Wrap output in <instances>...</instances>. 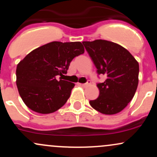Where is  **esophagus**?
I'll list each match as a JSON object with an SVG mask.
<instances>
[{
    "mask_svg": "<svg viewBox=\"0 0 157 157\" xmlns=\"http://www.w3.org/2000/svg\"><path fill=\"white\" fill-rule=\"evenodd\" d=\"M91 84V82H90V81H88L87 82H86V83H80V85L81 86H82V87H87V86H89V85Z\"/></svg>",
    "mask_w": 157,
    "mask_h": 157,
    "instance_id": "obj_1",
    "label": "esophagus"
}]
</instances>
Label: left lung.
Listing matches in <instances>:
<instances>
[{"instance_id":"left-lung-1","label":"left lung","mask_w":157,"mask_h":157,"mask_svg":"<svg viewBox=\"0 0 157 157\" xmlns=\"http://www.w3.org/2000/svg\"><path fill=\"white\" fill-rule=\"evenodd\" d=\"M86 51L98 75L107 77L97 84L100 95L89 102L91 107L103 114L122 111L134 97L139 82V63L122 46L105 40L83 41Z\"/></svg>"}]
</instances>
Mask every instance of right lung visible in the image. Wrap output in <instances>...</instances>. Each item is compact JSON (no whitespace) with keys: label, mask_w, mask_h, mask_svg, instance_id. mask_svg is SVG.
Wrapping results in <instances>:
<instances>
[{"label":"right lung","mask_w":157,"mask_h":157,"mask_svg":"<svg viewBox=\"0 0 157 157\" xmlns=\"http://www.w3.org/2000/svg\"><path fill=\"white\" fill-rule=\"evenodd\" d=\"M84 52L80 42L53 41L35 48L20 61L16 84L27 107L46 114L64 105L75 83L56 78L66 74L71 60Z\"/></svg>","instance_id":"obj_1"}]
</instances>
